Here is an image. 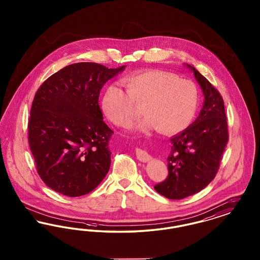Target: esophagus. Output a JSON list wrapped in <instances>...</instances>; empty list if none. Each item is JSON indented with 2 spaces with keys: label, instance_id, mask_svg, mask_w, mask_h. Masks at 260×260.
<instances>
[{
  "label": "esophagus",
  "instance_id": "esophagus-1",
  "mask_svg": "<svg viewBox=\"0 0 260 260\" xmlns=\"http://www.w3.org/2000/svg\"><path fill=\"white\" fill-rule=\"evenodd\" d=\"M136 157L139 161H148L151 160V156L149 155L148 153L145 150H142L140 148L136 149Z\"/></svg>",
  "mask_w": 260,
  "mask_h": 260
}]
</instances>
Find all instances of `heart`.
<instances>
[{"mask_svg": "<svg viewBox=\"0 0 260 260\" xmlns=\"http://www.w3.org/2000/svg\"><path fill=\"white\" fill-rule=\"evenodd\" d=\"M124 90L112 84L106 87L101 108L117 125H125L138 114L146 115L133 126L135 131L157 127L161 134L182 132L193 120L198 105V90L188 80L160 70H144L124 77Z\"/></svg>", "mask_w": 260, "mask_h": 260, "instance_id": "heart-1", "label": "heart"}]
</instances>
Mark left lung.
<instances>
[{
  "mask_svg": "<svg viewBox=\"0 0 260 260\" xmlns=\"http://www.w3.org/2000/svg\"><path fill=\"white\" fill-rule=\"evenodd\" d=\"M185 66L193 72L205 99L198 118L184 131L171 137L168 177L154 186L159 194L172 200L189 197L210 184L218 171L228 141L221 95L194 67Z\"/></svg>",
  "mask_w": 260,
  "mask_h": 260,
  "instance_id": "8db88e82",
  "label": "left lung"
}]
</instances>
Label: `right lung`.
<instances>
[{
    "mask_svg": "<svg viewBox=\"0 0 260 260\" xmlns=\"http://www.w3.org/2000/svg\"><path fill=\"white\" fill-rule=\"evenodd\" d=\"M116 69L92 62L68 65L39 87L28 123L38 173L50 189L80 197L100 184L111 166L113 131L99 107L102 87Z\"/></svg>",
    "mask_w": 260,
    "mask_h": 260,
    "instance_id": "1",
    "label": "right lung"
}]
</instances>
